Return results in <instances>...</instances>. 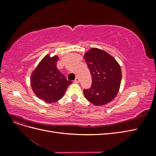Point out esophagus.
<instances>
[{
    "label": "esophagus",
    "mask_w": 156,
    "mask_h": 156,
    "mask_svg": "<svg viewBox=\"0 0 156 156\" xmlns=\"http://www.w3.org/2000/svg\"><path fill=\"white\" fill-rule=\"evenodd\" d=\"M79 81H80V79H79L78 77H77L76 78H75V81H74V82H75V83H79Z\"/></svg>",
    "instance_id": "1"
}]
</instances>
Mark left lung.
<instances>
[{"mask_svg": "<svg viewBox=\"0 0 156 156\" xmlns=\"http://www.w3.org/2000/svg\"><path fill=\"white\" fill-rule=\"evenodd\" d=\"M92 78L91 87L84 89L87 100L96 106L111 102L119 91L122 71L115 58L106 51L92 48L84 55Z\"/></svg>", "mask_w": 156, "mask_h": 156, "instance_id": "obj_1", "label": "left lung"}]
</instances>
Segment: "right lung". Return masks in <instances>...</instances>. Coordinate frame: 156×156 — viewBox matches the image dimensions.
<instances>
[{
	"label": "right lung",
	"instance_id": "add662e5",
	"mask_svg": "<svg viewBox=\"0 0 156 156\" xmlns=\"http://www.w3.org/2000/svg\"><path fill=\"white\" fill-rule=\"evenodd\" d=\"M58 57L44 56L30 77V85L35 95L46 103L60 100L72 81H68L56 68Z\"/></svg>",
	"mask_w": 156,
	"mask_h": 156
}]
</instances>
